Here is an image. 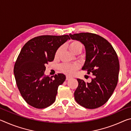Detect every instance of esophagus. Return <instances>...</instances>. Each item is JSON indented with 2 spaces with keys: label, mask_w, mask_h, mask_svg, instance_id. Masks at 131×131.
<instances>
[{
  "label": "esophagus",
  "mask_w": 131,
  "mask_h": 131,
  "mask_svg": "<svg viewBox=\"0 0 131 131\" xmlns=\"http://www.w3.org/2000/svg\"><path fill=\"white\" fill-rule=\"evenodd\" d=\"M70 79H72V77H70L69 76H66V80H70Z\"/></svg>",
  "instance_id": "obj_1"
}]
</instances>
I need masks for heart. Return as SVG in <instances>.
Returning <instances> with one entry per match:
<instances>
[{
  "label": "heart",
  "mask_w": 131,
  "mask_h": 131,
  "mask_svg": "<svg viewBox=\"0 0 131 131\" xmlns=\"http://www.w3.org/2000/svg\"><path fill=\"white\" fill-rule=\"evenodd\" d=\"M68 48L71 52L73 53L76 51H81L83 49V45L80 42L77 40H72L68 44ZM61 48L59 47L57 49L55 52V56L57 57L61 52ZM79 68V65L77 63H63L60 66V69L64 73L68 75L73 74Z\"/></svg>",
  "instance_id": "1"
}]
</instances>
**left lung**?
<instances>
[{
	"label": "left lung",
	"mask_w": 131,
	"mask_h": 131,
	"mask_svg": "<svg viewBox=\"0 0 131 131\" xmlns=\"http://www.w3.org/2000/svg\"><path fill=\"white\" fill-rule=\"evenodd\" d=\"M69 36L84 44L86 57L82 69L93 75L90 83L77 79L75 100L87 108L101 107L112 96L118 83L119 64L117 53L107 40L97 35L80 33Z\"/></svg>",
	"instance_id": "obj_1"
}]
</instances>
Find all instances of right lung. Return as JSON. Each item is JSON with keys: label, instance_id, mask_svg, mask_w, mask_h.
<instances>
[{"label": "right lung", "instance_id": "add662e5", "mask_svg": "<svg viewBox=\"0 0 131 131\" xmlns=\"http://www.w3.org/2000/svg\"><path fill=\"white\" fill-rule=\"evenodd\" d=\"M68 39V35H43L30 39L21 49L14 65V76L21 96L32 107L44 108L55 102L58 88L66 76L58 73L52 79L46 76L45 65L54 60L58 48Z\"/></svg>", "mask_w": 131, "mask_h": 131}]
</instances>
